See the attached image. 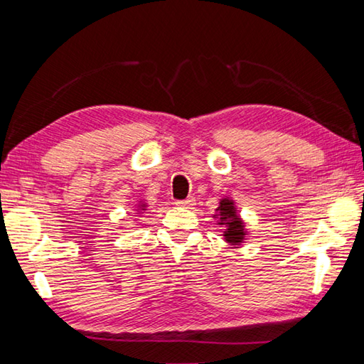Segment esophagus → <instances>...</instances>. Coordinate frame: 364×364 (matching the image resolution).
<instances>
[{
	"mask_svg": "<svg viewBox=\"0 0 364 364\" xmlns=\"http://www.w3.org/2000/svg\"><path fill=\"white\" fill-rule=\"evenodd\" d=\"M176 206H183V208H192L196 205V198L194 197H189L186 200H176L175 202Z\"/></svg>",
	"mask_w": 364,
	"mask_h": 364,
	"instance_id": "1",
	"label": "esophagus"
}]
</instances>
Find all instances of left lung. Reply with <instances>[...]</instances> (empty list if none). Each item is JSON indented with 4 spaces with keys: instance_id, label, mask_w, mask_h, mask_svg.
<instances>
[{
    "instance_id": "obj_1",
    "label": "left lung",
    "mask_w": 364,
    "mask_h": 364,
    "mask_svg": "<svg viewBox=\"0 0 364 364\" xmlns=\"http://www.w3.org/2000/svg\"><path fill=\"white\" fill-rule=\"evenodd\" d=\"M218 214H214V219H218V225L225 227L223 237L230 245H241L245 241L247 230L245 223L237 214V208L230 197H223L219 202Z\"/></svg>"
}]
</instances>
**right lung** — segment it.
Listing matches in <instances>:
<instances>
[{"label":"right lung","mask_w":364,"mask_h":364,"mask_svg":"<svg viewBox=\"0 0 364 364\" xmlns=\"http://www.w3.org/2000/svg\"><path fill=\"white\" fill-rule=\"evenodd\" d=\"M145 210H146V203L145 202H139L137 203V210H136L137 214H142L141 211H145Z\"/></svg>","instance_id":"1"}]
</instances>
